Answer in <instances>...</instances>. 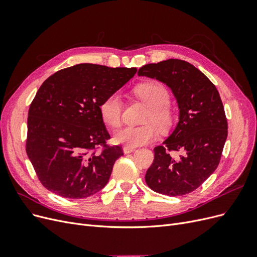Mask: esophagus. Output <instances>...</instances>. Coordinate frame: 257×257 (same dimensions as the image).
<instances>
[{
	"instance_id": "1",
	"label": "esophagus",
	"mask_w": 257,
	"mask_h": 257,
	"mask_svg": "<svg viewBox=\"0 0 257 257\" xmlns=\"http://www.w3.org/2000/svg\"><path fill=\"white\" fill-rule=\"evenodd\" d=\"M133 151H135V148H131V147H124L123 148V152L124 153H131V152H133Z\"/></svg>"
}]
</instances>
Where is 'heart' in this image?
<instances>
[{
    "label": "heart",
    "mask_w": 257,
    "mask_h": 257,
    "mask_svg": "<svg viewBox=\"0 0 257 257\" xmlns=\"http://www.w3.org/2000/svg\"><path fill=\"white\" fill-rule=\"evenodd\" d=\"M135 94L149 106L143 126H126L116 132L113 136L115 144L136 148L153 143L159 137V132L152 122L160 128L166 130L173 124L174 114L170 109V94L168 90L159 82H146L135 88ZM98 110L100 119L110 128L121 125L123 104L118 93L106 96L99 103Z\"/></svg>",
    "instance_id": "obj_1"
}]
</instances>
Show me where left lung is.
Here are the masks:
<instances>
[{"label":"left lung","mask_w":257,"mask_h":257,"mask_svg":"<svg viewBox=\"0 0 257 257\" xmlns=\"http://www.w3.org/2000/svg\"><path fill=\"white\" fill-rule=\"evenodd\" d=\"M172 89L179 106V122L162 146L154 148V160L146 182L154 192L181 196L196 190L219 165L227 138V120L215 85L189 62L169 59L138 69ZM182 152L174 158L170 152Z\"/></svg>","instance_id":"1"}]
</instances>
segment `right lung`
<instances>
[{"mask_svg": "<svg viewBox=\"0 0 257 257\" xmlns=\"http://www.w3.org/2000/svg\"><path fill=\"white\" fill-rule=\"evenodd\" d=\"M136 72L135 67L82 63L43 82L30 105L26 151L46 189L79 199L107 184L123 150L107 145L110 135L98 106Z\"/></svg>", "mask_w": 257, "mask_h": 257, "instance_id": "add662e5", "label": "right lung"}]
</instances>
